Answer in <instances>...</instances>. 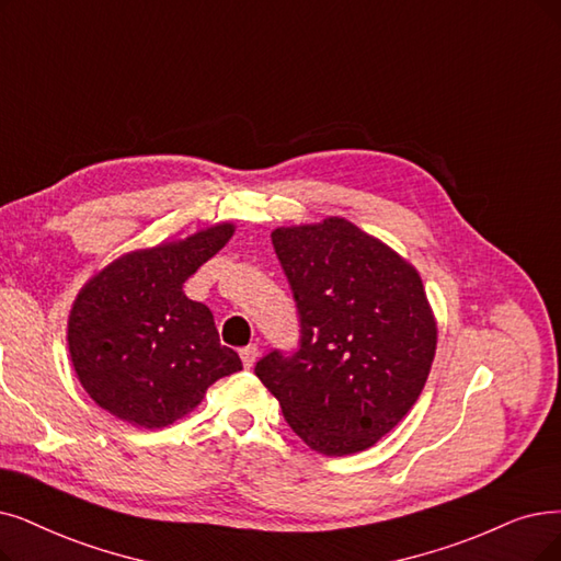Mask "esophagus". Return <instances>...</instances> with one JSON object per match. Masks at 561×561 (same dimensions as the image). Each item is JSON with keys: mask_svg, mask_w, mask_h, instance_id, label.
I'll return each mask as SVG.
<instances>
[{"mask_svg": "<svg viewBox=\"0 0 561 561\" xmlns=\"http://www.w3.org/2000/svg\"><path fill=\"white\" fill-rule=\"evenodd\" d=\"M257 354H260V350H257L255 345L241 347V350H239V356H241V364H243V368H253V366H255V362H257Z\"/></svg>", "mask_w": 561, "mask_h": 561, "instance_id": "1", "label": "esophagus"}]
</instances>
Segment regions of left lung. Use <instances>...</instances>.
I'll use <instances>...</instances> for the list:
<instances>
[{
    "label": "left lung",
    "mask_w": 561,
    "mask_h": 561,
    "mask_svg": "<svg viewBox=\"0 0 561 561\" xmlns=\"http://www.w3.org/2000/svg\"><path fill=\"white\" fill-rule=\"evenodd\" d=\"M274 251L299 312V347L262 356L255 375L310 449L350 456L385 437L428 379L437 324L416 268L331 216L278 228Z\"/></svg>",
    "instance_id": "obj_1"
}]
</instances>
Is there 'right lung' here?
I'll list each match as a JSON object with an SVG mask.
<instances>
[{
  "mask_svg": "<svg viewBox=\"0 0 561 561\" xmlns=\"http://www.w3.org/2000/svg\"><path fill=\"white\" fill-rule=\"evenodd\" d=\"M220 222L182 241L122 255L89 280L71 308L69 352L99 408L138 428L188 414L216 379L241 370L220 345L211 310L184 283L230 241Z\"/></svg>",
  "mask_w": 561,
  "mask_h": 561,
  "instance_id": "obj_1",
  "label": "right lung"
}]
</instances>
